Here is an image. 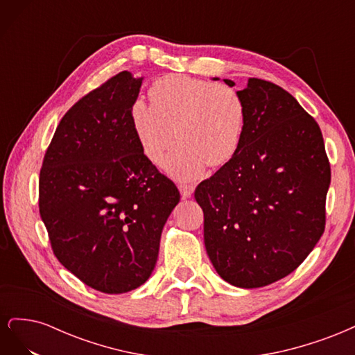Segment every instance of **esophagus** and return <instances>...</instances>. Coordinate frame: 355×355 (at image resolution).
<instances>
[{
	"label": "esophagus",
	"mask_w": 355,
	"mask_h": 355,
	"mask_svg": "<svg viewBox=\"0 0 355 355\" xmlns=\"http://www.w3.org/2000/svg\"><path fill=\"white\" fill-rule=\"evenodd\" d=\"M194 189L196 187L194 185H188V184H179V191H180V196L184 198H188L191 197L192 194H194Z\"/></svg>",
	"instance_id": "obj_1"
}]
</instances>
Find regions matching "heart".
I'll return each instance as SVG.
<instances>
[{"mask_svg": "<svg viewBox=\"0 0 355 355\" xmlns=\"http://www.w3.org/2000/svg\"><path fill=\"white\" fill-rule=\"evenodd\" d=\"M149 99H136L130 124L144 155L161 166L173 142L167 170L180 180L198 179L207 166L220 167L239 153L247 110L241 93L188 75L170 73L154 81Z\"/></svg>", "mask_w": 355, "mask_h": 355, "instance_id": "1", "label": "heart"}]
</instances>
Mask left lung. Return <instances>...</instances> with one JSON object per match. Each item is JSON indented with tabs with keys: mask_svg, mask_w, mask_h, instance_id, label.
<instances>
[{
	"mask_svg": "<svg viewBox=\"0 0 355 355\" xmlns=\"http://www.w3.org/2000/svg\"><path fill=\"white\" fill-rule=\"evenodd\" d=\"M240 93L241 146L201 182L196 200L214 270L232 286L254 288L293 272L323 235L330 163L317 121L288 92L249 78Z\"/></svg>",
	"mask_w": 355,
	"mask_h": 355,
	"instance_id": "8db88e82",
	"label": "left lung"
}]
</instances>
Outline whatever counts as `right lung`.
Masks as SVG:
<instances>
[{
  "instance_id": "add662e5",
  "label": "right lung",
  "mask_w": 355,
  "mask_h": 355,
  "mask_svg": "<svg viewBox=\"0 0 355 355\" xmlns=\"http://www.w3.org/2000/svg\"><path fill=\"white\" fill-rule=\"evenodd\" d=\"M141 84L123 71L83 96L63 115L40 170V216L53 253L84 284L110 295L153 274L161 231L180 200L133 133Z\"/></svg>"
}]
</instances>
